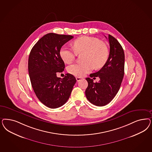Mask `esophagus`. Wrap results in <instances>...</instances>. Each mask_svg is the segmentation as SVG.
I'll list each match as a JSON object with an SVG mask.
<instances>
[{
	"label": "esophagus",
	"mask_w": 152,
	"mask_h": 152,
	"mask_svg": "<svg viewBox=\"0 0 152 152\" xmlns=\"http://www.w3.org/2000/svg\"><path fill=\"white\" fill-rule=\"evenodd\" d=\"M82 77H76V80H77V82H79V81H80V80H82Z\"/></svg>",
	"instance_id": "1"
}]
</instances>
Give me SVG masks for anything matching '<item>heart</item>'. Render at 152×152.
Instances as JSON below:
<instances>
[{"instance_id": "obj_1", "label": "heart", "mask_w": 152, "mask_h": 152, "mask_svg": "<svg viewBox=\"0 0 152 152\" xmlns=\"http://www.w3.org/2000/svg\"><path fill=\"white\" fill-rule=\"evenodd\" d=\"M73 49L66 46L61 48L59 54L65 63L69 64L73 61L77 54H82L83 62L69 65L67 70L69 73L82 77L89 73L93 68H102L107 61L108 49L105 43L97 38L84 36L73 42Z\"/></svg>"}]
</instances>
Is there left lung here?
Listing matches in <instances>:
<instances>
[{"instance_id": "obj_1", "label": "left lung", "mask_w": 152, "mask_h": 152, "mask_svg": "<svg viewBox=\"0 0 152 152\" xmlns=\"http://www.w3.org/2000/svg\"><path fill=\"white\" fill-rule=\"evenodd\" d=\"M108 39L110 54L107 62L98 72L91 74V78L86 79L88 83L85 92L86 97L97 106H105L113 100L120 88L124 75L125 54L123 48L113 36L108 34ZM97 76L100 80L94 83L93 79Z\"/></svg>"}]
</instances>
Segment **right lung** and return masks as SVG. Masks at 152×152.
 Returning a JSON list of instances; mask_svg holds the SVG:
<instances>
[{
	"label": "right lung",
	"mask_w": 152,
	"mask_h": 152,
	"mask_svg": "<svg viewBox=\"0 0 152 152\" xmlns=\"http://www.w3.org/2000/svg\"><path fill=\"white\" fill-rule=\"evenodd\" d=\"M73 38L71 35L49 33L37 42L29 54L28 68L32 87L41 102L50 108L67 102L77 81L70 74L63 79L56 76L65 68L60 50Z\"/></svg>",
	"instance_id": "obj_1"
}]
</instances>
